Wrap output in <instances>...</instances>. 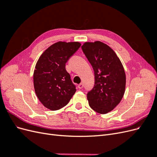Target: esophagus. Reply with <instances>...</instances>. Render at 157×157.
<instances>
[{
    "instance_id": "esophagus-1",
    "label": "esophagus",
    "mask_w": 157,
    "mask_h": 157,
    "mask_svg": "<svg viewBox=\"0 0 157 157\" xmlns=\"http://www.w3.org/2000/svg\"><path fill=\"white\" fill-rule=\"evenodd\" d=\"M78 87L79 89H82L83 88V84L82 83H80L78 85Z\"/></svg>"
}]
</instances>
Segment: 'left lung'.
Here are the masks:
<instances>
[{"label": "left lung", "mask_w": 157, "mask_h": 157, "mask_svg": "<svg viewBox=\"0 0 157 157\" xmlns=\"http://www.w3.org/2000/svg\"><path fill=\"white\" fill-rule=\"evenodd\" d=\"M81 48L94 71V86L87 94L89 105L98 113L106 114L118 105L124 94V67L115 51L101 41L86 42Z\"/></svg>", "instance_id": "1"}]
</instances>
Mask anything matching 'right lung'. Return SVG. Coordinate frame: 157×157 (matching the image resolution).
<instances>
[{"label": "right lung", "mask_w": 157, "mask_h": 157, "mask_svg": "<svg viewBox=\"0 0 157 157\" xmlns=\"http://www.w3.org/2000/svg\"><path fill=\"white\" fill-rule=\"evenodd\" d=\"M81 46L78 42H61L51 45L35 65L33 84L38 99L46 108L56 111L65 106L76 92L65 63Z\"/></svg>", "instance_id": "obj_1"}]
</instances>
